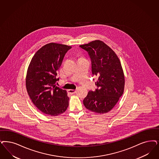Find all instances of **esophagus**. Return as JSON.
<instances>
[{
    "instance_id": "esophagus-1",
    "label": "esophagus",
    "mask_w": 159,
    "mask_h": 159,
    "mask_svg": "<svg viewBox=\"0 0 159 159\" xmlns=\"http://www.w3.org/2000/svg\"><path fill=\"white\" fill-rule=\"evenodd\" d=\"M68 92L70 94H74V93H76V90L69 89V90H68Z\"/></svg>"
}]
</instances>
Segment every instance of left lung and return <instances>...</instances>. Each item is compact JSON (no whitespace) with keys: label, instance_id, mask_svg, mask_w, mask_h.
Segmentation results:
<instances>
[{"label":"left lung","instance_id":"1","mask_svg":"<svg viewBox=\"0 0 159 159\" xmlns=\"http://www.w3.org/2000/svg\"><path fill=\"white\" fill-rule=\"evenodd\" d=\"M80 47L88 52L92 74L98 77L95 83L98 88L89 92L83 104L93 112L106 113L115 107L124 92L125 80L120 61L115 52L101 40H94Z\"/></svg>","mask_w":159,"mask_h":159}]
</instances>
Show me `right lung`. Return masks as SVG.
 <instances>
[{"label": "right lung", "instance_id": "add662e5", "mask_svg": "<svg viewBox=\"0 0 159 159\" xmlns=\"http://www.w3.org/2000/svg\"><path fill=\"white\" fill-rule=\"evenodd\" d=\"M71 46L50 43L33 56L28 67L26 86L34 106L44 114L53 116L64 113L69 98L66 90L56 86L57 71Z\"/></svg>", "mask_w": 159, "mask_h": 159}]
</instances>
